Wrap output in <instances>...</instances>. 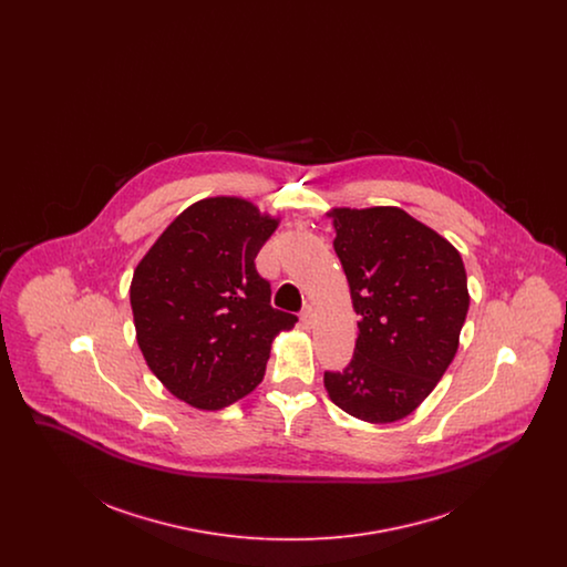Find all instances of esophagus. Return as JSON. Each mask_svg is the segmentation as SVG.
<instances>
[{"label":"esophagus","mask_w":567,"mask_h":567,"mask_svg":"<svg viewBox=\"0 0 567 567\" xmlns=\"http://www.w3.org/2000/svg\"><path fill=\"white\" fill-rule=\"evenodd\" d=\"M312 324H315V312H312V306H306V308L301 310V327H303V329H312Z\"/></svg>","instance_id":"1"}]
</instances>
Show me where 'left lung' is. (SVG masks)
Returning <instances> with one entry per match:
<instances>
[{"instance_id": "1", "label": "left lung", "mask_w": 567, "mask_h": 567, "mask_svg": "<svg viewBox=\"0 0 567 567\" xmlns=\"http://www.w3.org/2000/svg\"><path fill=\"white\" fill-rule=\"evenodd\" d=\"M329 216L359 336L351 363L324 372V389L354 419L393 423L421 405L455 359L470 308L465 268L453 244L402 208Z\"/></svg>"}]
</instances>
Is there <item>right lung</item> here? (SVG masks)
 Masks as SVG:
<instances>
[{"instance_id": "right-lung-1", "label": "right lung", "mask_w": 567, "mask_h": 567, "mask_svg": "<svg viewBox=\"0 0 567 567\" xmlns=\"http://www.w3.org/2000/svg\"><path fill=\"white\" fill-rule=\"evenodd\" d=\"M278 218L243 197H208L176 216L137 264L130 287L135 340L178 400L220 410L266 374L274 338L297 323L271 308L255 257Z\"/></svg>"}]
</instances>
